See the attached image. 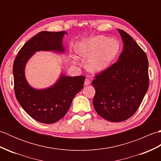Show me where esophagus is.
Instances as JSON below:
<instances>
[{
    "mask_svg": "<svg viewBox=\"0 0 161 161\" xmlns=\"http://www.w3.org/2000/svg\"><path fill=\"white\" fill-rule=\"evenodd\" d=\"M91 84V80L89 78H86L84 81V85L85 86H87V85H89Z\"/></svg>",
    "mask_w": 161,
    "mask_h": 161,
    "instance_id": "1",
    "label": "esophagus"
}]
</instances>
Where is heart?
<instances>
[{
  "instance_id": "obj_1",
  "label": "heart",
  "mask_w": 161,
  "mask_h": 161,
  "mask_svg": "<svg viewBox=\"0 0 161 161\" xmlns=\"http://www.w3.org/2000/svg\"><path fill=\"white\" fill-rule=\"evenodd\" d=\"M120 46L117 40L105 36H95L81 41L76 51L79 55L88 58L86 66L92 71H101L107 68L119 53Z\"/></svg>"
}]
</instances>
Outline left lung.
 Segmentation results:
<instances>
[{
    "label": "left lung",
    "mask_w": 161,
    "mask_h": 161,
    "mask_svg": "<svg viewBox=\"0 0 161 161\" xmlns=\"http://www.w3.org/2000/svg\"><path fill=\"white\" fill-rule=\"evenodd\" d=\"M124 46L118 61L95 74L93 106L102 118L121 122L135 114L148 90L147 57L132 37L118 30Z\"/></svg>",
    "instance_id": "left-lung-1"
}]
</instances>
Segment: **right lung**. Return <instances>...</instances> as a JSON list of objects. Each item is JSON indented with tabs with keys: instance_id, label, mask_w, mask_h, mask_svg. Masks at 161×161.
<instances>
[{
	"instance_id": "right-lung-1",
	"label": "right lung",
	"mask_w": 161,
	"mask_h": 161,
	"mask_svg": "<svg viewBox=\"0 0 161 161\" xmlns=\"http://www.w3.org/2000/svg\"><path fill=\"white\" fill-rule=\"evenodd\" d=\"M65 34H67L66 31L39 32L24 44L14 61V88L17 100L27 114L45 124L59 121L66 114L74 97L84 87L85 77L61 75L53 86L36 90L27 82L24 69L36 51L63 53L62 39Z\"/></svg>"
}]
</instances>
